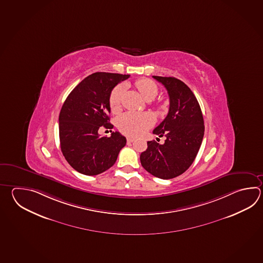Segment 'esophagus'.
Wrapping results in <instances>:
<instances>
[{
  "instance_id": "1",
  "label": "esophagus",
  "mask_w": 263,
  "mask_h": 263,
  "mask_svg": "<svg viewBox=\"0 0 263 263\" xmlns=\"http://www.w3.org/2000/svg\"><path fill=\"white\" fill-rule=\"evenodd\" d=\"M126 140H127V142H128V143H131V142H133V141H134L135 139H133V138H127Z\"/></svg>"
}]
</instances>
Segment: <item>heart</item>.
Instances as JSON below:
<instances>
[{"mask_svg": "<svg viewBox=\"0 0 263 263\" xmlns=\"http://www.w3.org/2000/svg\"><path fill=\"white\" fill-rule=\"evenodd\" d=\"M135 86L140 91L141 97L146 101L154 100L157 96L158 88L156 82L149 79H142L135 82ZM124 87L116 86L109 96V107L113 112L118 111L121 107V101L123 97ZM155 117L149 112L140 113L128 111L123 113L117 119V126L119 130L124 135L130 137H138L145 133L155 124Z\"/></svg>", "mask_w": 263, "mask_h": 263, "instance_id": "obj_1", "label": "heart"}]
</instances>
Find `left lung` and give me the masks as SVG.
<instances>
[{"instance_id": "left-lung-1", "label": "left lung", "mask_w": 263, "mask_h": 263, "mask_svg": "<svg viewBox=\"0 0 263 263\" xmlns=\"http://www.w3.org/2000/svg\"><path fill=\"white\" fill-rule=\"evenodd\" d=\"M167 91L170 109L164 121L153 131L166 137L164 144L148 141L140 163L147 172L167 180L182 174L192 165L202 142L204 121L193 91L173 77L153 76Z\"/></svg>"}]
</instances>
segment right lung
<instances>
[{
	"mask_svg": "<svg viewBox=\"0 0 263 263\" xmlns=\"http://www.w3.org/2000/svg\"><path fill=\"white\" fill-rule=\"evenodd\" d=\"M130 76L97 72L76 86L65 99L59 115L61 150L66 161L84 175H97L115 164L126 139L119 132L101 137V126L109 123V96L119 82Z\"/></svg>",
	"mask_w": 263,
	"mask_h": 263,
	"instance_id": "add662e5",
	"label": "right lung"
}]
</instances>
